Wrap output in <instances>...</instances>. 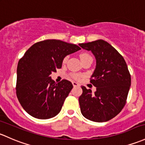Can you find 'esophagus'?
I'll use <instances>...</instances> for the list:
<instances>
[{
  "instance_id": "esophagus-1",
  "label": "esophagus",
  "mask_w": 145,
  "mask_h": 145,
  "mask_svg": "<svg viewBox=\"0 0 145 145\" xmlns=\"http://www.w3.org/2000/svg\"><path fill=\"white\" fill-rule=\"evenodd\" d=\"M72 85H73V86H74V87L78 86V84L76 82H75V81H73L72 82Z\"/></svg>"
}]
</instances>
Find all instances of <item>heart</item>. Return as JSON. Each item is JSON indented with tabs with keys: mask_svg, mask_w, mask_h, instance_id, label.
I'll use <instances>...</instances> for the list:
<instances>
[{
	"mask_svg": "<svg viewBox=\"0 0 145 145\" xmlns=\"http://www.w3.org/2000/svg\"><path fill=\"white\" fill-rule=\"evenodd\" d=\"M91 57L90 56H89V54H87V53H83V54L80 55V59H81V60H84V59H86L88 58V57ZM69 58V56H66V57L64 58L63 60V63H65V62H67V61ZM70 76L71 78H73L74 79H80V77H81V76L80 75H78V74H70Z\"/></svg>",
	"mask_w": 145,
	"mask_h": 145,
	"instance_id": "1",
	"label": "heart"
}]
</instances>
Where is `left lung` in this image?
Masks as SVG:
<instances>
[{
	"label": "left lung",
	"instance_id": "1",
	"mask_svg": "<svg viewBox=\"0 0 145 145\" xmlns=\"http://www.w3.org/2000/svg\"><path fill=\"white\" fill-rule=\"evenodd\" d=\"M80 46L91 51L97 60L96 69L90 83L97 88L81 86L79 97L82 115L96 122H104L118 115L126 104L131 86V74L121 54L107 42L102 39L80 44Z\"/></svg>",
	"mask_w": 145,
	"mask_h": 145
}]
</instances>
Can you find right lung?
I'll return each mask as SVG.
<instances>
[{"label": "right lung", "mask_w": 145, "mask_h": 145, "mask_svg": "<svg viewBox=\"0 0 145 145\" xmlns=\"http://www.w3.org/2000/svg\"><path fill=\"white\" fill-rule=\"evenodd\" d=\"M80 49L72 44L46 39L33 44L19 60L16 93L29 115L47 120L60 112L73 85L65 79L56 83L50 75L62 67L65 56Z\"/></svg>", "instance_id": "add662e5"}]
</instances>
